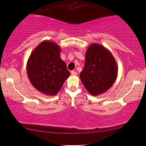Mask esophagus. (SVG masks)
Segmentation results:
<instances>
[{"mask_svg": "<svg viewBox=\"0 0 146 146\" xmlns=\"http://www.w3.org/2000/svg\"><path fill=\"white\" fill-rule=\"evenodd\" d=\"M71 74L73 76H75V75H77V72H76V71H72L71 72Z\"/></svg>", "mask_w": 146, "mask_h": 146, "instance_id": "obj_1", "label": "esophagus"}]
</instances>
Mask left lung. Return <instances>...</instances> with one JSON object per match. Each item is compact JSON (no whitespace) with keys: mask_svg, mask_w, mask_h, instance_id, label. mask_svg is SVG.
I'll return each instance as SVG.
<instances>
[{"mask_svg":"<svg viewBox=\"0 0 146 146\" xmlns=\"http://www.w3.org/2000/svg\"><path fill=\"white\" fill-rule=\"evenodd\" d=\"M118 65L112 53L103 46L91 44L85 54V67L80 73L84 87L93 96L101 94L113 85Z\"/></svg>","mask_w":146,"mask_h":146,"instance_id":"8db88e82","label":"left lung"}]
</instances>
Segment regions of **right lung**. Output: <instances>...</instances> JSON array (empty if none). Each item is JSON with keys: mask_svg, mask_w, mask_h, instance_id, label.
I'll return each mask as SVG.
<instances>
[{"mask_svg": "<svg viewBox=\"0 0 146 146\" xmlns=\"http://www.w3.org/2000/svg\"><path fill=\"white\" fill-rule=\"evenodd\" d=\"M60 52V46L56 43L45 40L33 50L27 61L26 70L30 83L46 95L57 94L70 75Z\"/></svg>", "mask_w": 146, "mask_h": 146, "instance_id": "right-lung-1", "label": "right lung"}]
</instances>
